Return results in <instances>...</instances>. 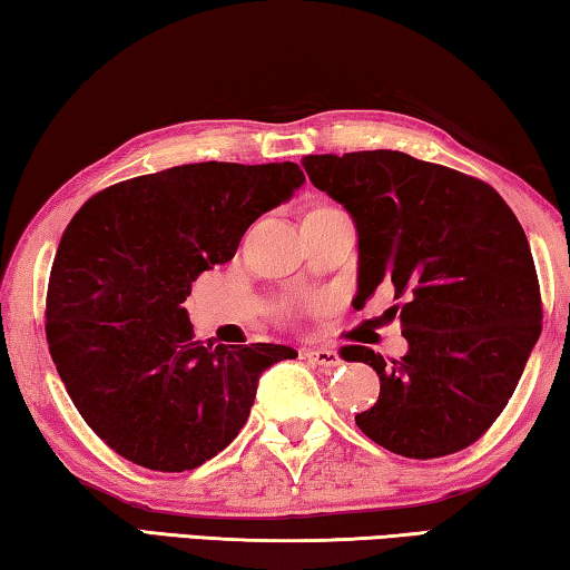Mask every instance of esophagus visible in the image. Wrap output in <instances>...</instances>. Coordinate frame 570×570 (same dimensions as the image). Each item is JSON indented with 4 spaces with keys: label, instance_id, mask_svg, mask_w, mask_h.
<instances>
[{
    "label": "esophagus",
    "instance_id": "34e87169",
    "mask_svg": "<svg viewBox=\"0 0 570 570\" xmlns=\"http://www.w3.org/2000/svg\"><path fill=\"white\" fill-rule=\"evenodd\" d=\"M306 356H308V360H312L314 364L326 366V370H334V366H340V364H342V356H340V352L326 350V346H316V350H308V352H306Z\"/></svg>",
    "mask_w": 570,
    "mask_h": 570
}]
</instances>
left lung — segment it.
I'll use <instances>...</instances> for the list:
<instances>
[{
	"label": "left lung",
	"mask_w": 570,
	"mask_h": 570,
	"mask_svg": "<svg viewBox=\"0 0 570 570\" xmlns=\"http://www.w3.org/2000/svg\"><path fill=\"white\" fill-rule=\"evenodd\" d=\"M302 166L356 224L354 306L380 286L404 298L387 308L410 344L402 360L350 346L346 362L380 374V400L356 424L402 458L465 450L513 397L540 336L523 226L493 186L400 150L326 153Z\"/></svg>",
	"instance_id": "obj_1"
}]
</instances>
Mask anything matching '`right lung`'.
Here are the masks:
<instances>
[{
  "label": "right lung",
  "mask_w": 570,
  "mask_h": 570,
  "mask_svg": "<svg viewBox=\"0 0 570 570\" xmlns=\"http://www.w3.org/2000/svg\"><path fill=\"white\" fill-rule=\"evenodd\" d=\"M302 183L296 163H190L115 183L72 216L47 286V344L77 412L120 458L204 465L246 424L264 370L296 356L200 342L183 302Z\"/></svg>",
  "instance_id": "add662e5"
}]
</instances>
